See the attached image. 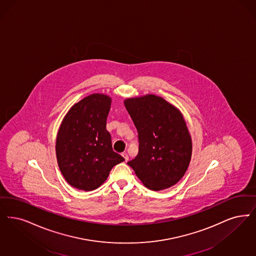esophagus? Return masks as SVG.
Masks as SVG:
<instances>
[{
	"label": "esophagus",
	"instance_id": "obj_1",
	"mask_svg": "<svg viewBox=\"0 0 256 256\" xmlns=\"http://www.w3.org/2000/svg\"><path fill=\"white\" fill-rule=\"evenodd\" d=\"M122 156L124 158V161H126V162H128V154L123 152V154H122Z\"/></svg>",
	"mask_w": 256,
	"mask_h": 256
}]
</instances>
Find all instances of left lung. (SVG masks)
I'll use <instances>...</instances> for the list:
<instances>
[{
	"mask_svg": "<svg viewBox=\"0 0 256 256\" xmlns=\"http://www.w3.org/2000/svg\"><path fill=\"white\" fill-rule=\"evenodd\" d=\"M138 132L139 152L128 164L148 188L176 184L188 170L192 144L184 117L162 97L146 95L124 101Z\"/></svg>",
	"mask_w": 256,
	"mask_h": 256,
	"instance_id": "left-lung-1",
	"label": "left lung"
}]
</instances>
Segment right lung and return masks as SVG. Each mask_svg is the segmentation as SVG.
Masks as SVG:
<instances>
[{
	"mask_svg": "<svg viewBox=\"0 0 256 256\" xmlns=\"http://www.w3.org/2000/svg\"><path fill=\"white\" fill-rule=\"evenodd\" d=\"M112 99L92 94L75 104L62 119L56 139L62 174L72 186L86 192L106 180L115 164L124 161L113 152L106 118Z\"/></svg>",
	"mask_w": 256,
	"mask_h": 256,
	"instance_id": "add662e5",
	"label": "right lung"
}]
</instances>
